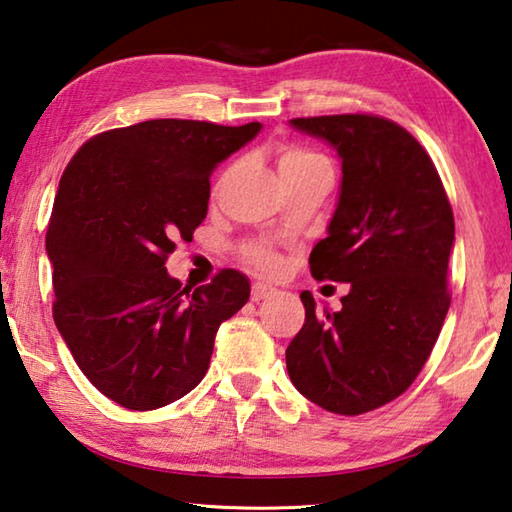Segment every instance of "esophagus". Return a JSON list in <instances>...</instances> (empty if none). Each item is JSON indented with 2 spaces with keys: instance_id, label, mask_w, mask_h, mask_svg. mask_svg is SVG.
Here are the masks:
<instances>
[{
  "instance_id": "esophagus-1",
  "label": "esophagus",
  "mask_w": 512,
  "mask_h": 512,
  "mask_svg": "<svg viewBox=\"0 0 512 512\" xmlns=\"http://www.w3.org/2000/svg\"><path fill=\"white\" fill-rule=\"evenodd\" d=\"M275 288L268 286V284H262V282H255L253 284V293H250V300L253 302H259V300H266L268 295H273Z\"/></svg>"
}]
</instances>
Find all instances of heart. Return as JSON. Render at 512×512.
<instances>
[{"mask_svg":"<svg viewBox=\"0 0 512 512\" xmlns=\"http://www.w3.org/2000/svg\"><path fill=\"white\" fill-rule=\"evenodd\" d=\"M315 165H327V161L322 156L313 154L304 147L297 145H284L277 150V170H280V176H291V174H300L311 170ZM248 255L253 262L262 268L264 273H277L280 271V259H277L271 250L266 248H250Z\"/></svg>","mask_w":512,"mask_h":512,"instance_id":"obj_1","label":"heart"}]
</instances>
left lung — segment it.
I'll return each instance as SVG.
<instances>
[{
  "label": "left lung",
  "instance_id": "obj_1",
  "mask_svg": "<svg viewBox=\"0 0 512 512\" xmlns=\"http://www.w3.org/2000/svg\"><path fill=\"white\" fill-rule=\"evenodd\" d=\"M342 161L327 237L311 250L315 280L345 282L342 309L315 315L286 349L297 392L333 414L356 416L394 401L430 358L450 309L454 217L439 172L416 138L369 114L293 118Z\"/></svg>",
  "mask_w": 512,
  "mask_h": 512
}]
</instances>
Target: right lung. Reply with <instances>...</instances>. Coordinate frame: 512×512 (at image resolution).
<instances>
[{"mask_svg":"<svg viewBox=\"0 0 512 512\" xmlns=\"http://www.w3.org/2000/svg\"><path fill=\"white\" fill-rule=\"evenodd\" d=\"M259 129L145 120L89 138L62 174L46 230L53 320L91 385L127 410L192 392L219 324L248 302L239 271L190 291L165 259L206 219L212 170Z\"/></svg>","mask_w":512,"mask_h":512,"instance_id":"right-lung-1","label":"right lung"}]
</instances>
